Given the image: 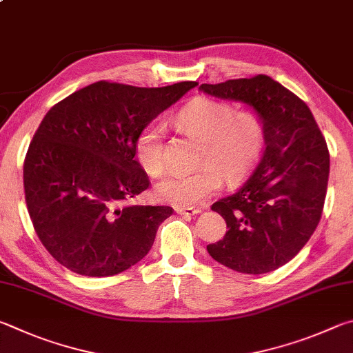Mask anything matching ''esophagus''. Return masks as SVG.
<instances>
[{"mask_svg":"<svg viewBox=\"0 0 353 353\" xmlns=\"http://www.w3.org/2000/svg\"><path fill=\"white\" fill-rule=\"evenodd\" d=\"M176 214L181 215H196L201 212V208H192V206H175Z\"/></svg>","mask_w":353,"mask_h":353,"instance_id":"34e87169","label":"esophagus"}]
</instances>
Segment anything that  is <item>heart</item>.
Returning a JSON list of instances; mask_svg holds the SVG:
<instances>
[{
  "instance_id": "b5f03b06",
  "label": "heart",
  "mask_w": 353,
  "mask_h": 353,
  "mask_svg": "<svg viewBox=\"0 0 353 353\" xmlns=\"http://www.w3.org/2000/svg\"><path fill=\"white\" fill-rule=\"evenodd\" d=\"M180 132L201 141L194 172H172L161 178L154 194L158 200L175 206H194L220 188L221 175L228 181L245 176L257 163L265 147L267 128L254 110H239L228 101L196 97L175 117ZM134 154L148 175L164 170L163 130L148 123L134 141Z\"/></svg>"
}]
</instances>
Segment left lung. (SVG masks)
<instances>
[{
    "instance_id": "left-lung-1",
    "label": "left lung",
    "mask_w": 353,
    "mask_h": 353,
    "mask_svg": "<svg viewBox=\"0 0 353 353\" xmlns=\"http://www.w3.org/2000/svg\"><path fill=\"white\" fill-rule=\"evenodd\" d=\"M200 90L248 103L267 128L262 158L248 180L212 205L228 231L208 252L239 273L274 271L304 248L319 223L330 170L327 142L307 103L265 74Z\"/></svg>"
}]
</instances>
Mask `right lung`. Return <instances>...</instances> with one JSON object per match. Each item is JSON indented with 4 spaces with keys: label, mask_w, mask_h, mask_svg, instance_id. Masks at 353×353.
<instances>
[{
    "label": "right lung",
    "mask_w": 353,
    "mask_h": 353,
    "mask_svg": "<svg viewBox=\"0 0 353 353\" xmlns=\"http://www.w3.org/2000/svg\"><path fill=\"white\" fill-rule=\"evenodd\" d=\"M196 82L141 88L108 80L55 103L23 165L28 212L55 261L82 276H114L138 263L170 206L130 205L150 186L136 136Z\"/></svg>",
    "instance_id": "obj_1"
}]
</instances>
